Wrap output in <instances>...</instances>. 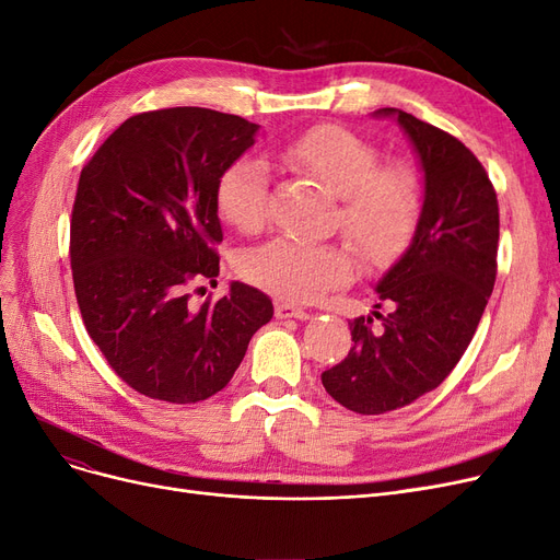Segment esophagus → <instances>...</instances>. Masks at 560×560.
Here are the masks:
<instances>
[{
  "label": "esophagus",
  "mask_w": 560,
  "mask_h": 560,
  "mask_svg": "<svg viewBox=\"0 0 560 560\" xmlns=\"http://www.w3.org/2000/svg\"><path fill=\"white\" fill-rule=\"evenodd\" d=\"M275 314H277V318H298V320L308 318V312H304V308H300L295 304H283V302L275 306Z\"/></svg>",
  "instance_id": "1"
}]
</instances>
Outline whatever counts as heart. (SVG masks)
I'll return each instance as SVG.
<instances>
[{
    "label": "heart",
    "mask_w": 560,
    "mask_h": 560,
    "mask_svg": "<svg viewBox=\"0 0 560 560\" xmlns=\"http://www.w3.org/2000/svg\"><path fill=\"white\" fill-rule=\"evenodd\" d=\"M283 156L339 198V228L371 260H387L408 244L420 221V179L408 165H381L366 140L339 127H316L285 144ZM267 173L256 159H237L217 184V210L242 233L267 219ZM242 275L288 302H312L353 277L339 244L277 237L242 258Z\"/></svg>",
    "instance_id": "heart-1"
}]
</instances>
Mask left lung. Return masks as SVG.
I'll use <instances>...</instances> for the list:
<instances>
[{"label":"left lung","instance_id":"1","mask_svg":"<svg viewBox=\"0 0 560 560\" xmlns=\"http://www.w3.org/2000/svg\"><path fill=\"white\" fill-rule=\"evenodd\" d=\"M376 115L397 117L408 136L424 202L406 254L376 285L389 314L350 323L348 358L320 376L327 395L360 416L404 408L447 378L485 314L499 254V200L478 156L404 110Z\"/></svg>","mask_w":560,"mask_h":560}]
</instances>
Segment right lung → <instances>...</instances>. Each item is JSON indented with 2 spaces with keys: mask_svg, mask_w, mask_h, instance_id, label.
I'll return each instance as SVG.
<instances>
[{
  "mask_svg": "<svg viewBox=\"0 0 560 560\" xmlns=\"http://www.w3.org/2000/svg\"><path fill=\"white\" fill-rule=\"evenodd\" d=\"M256 131L258 124L210 108L140 113L80 173L75 300L103 358L144 397L210 399L275 316L272 300L240 281L219 302H191L194 285L219 277V177Z\"/></svg>",
  "mask_w": 560,
  "mask_h": 560,
  "instance_id": "obj_1",
  "label": "right lung"
}]
</instances>
